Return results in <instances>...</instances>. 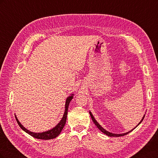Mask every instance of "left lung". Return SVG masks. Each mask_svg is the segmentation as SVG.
I'll list each match as a JSON object with an SVG mask.
<instances>
[{
    "label": "left lung",
    "instance_id": "8db88e82",
    "mask_svg": "<svg viewBox=\"0 0 158 158\" xmlns=\"http://www.w3.org/2000/svg\"><path fill=\"white\" fill-rule=\"evenodd\" d=\"M89 114H90V116H91V118H92V121H93V122L94 123V124L95 125L97 126V127L99 129L100 131H101L102 132H103L105 135H107V136H117V137H118V136H125V135H127V134H128L129 132H131L132 131H133L134 129H135L138 125H139L140 124L142 123V121H143V119H144V117H145V115L143 117V118H142V119L141 120V121L139 123V124H138V125L135 128H133L132 131H129V132H126V133H124V134H121V135H117V134H113V133H111V132H108V131H107L106 130H105V129L103 128H102L101 126H100L99 125V123L95 121V119L94 118V116L92 115V113L91 112H89Z\"/></svg>",
    "mask_w": 158,
    "mask_h": 158
}]
</instances>
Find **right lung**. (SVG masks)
I'll list each match as a JSON object with an SVG mask.
<instances>
[{
    "label": "right lung",
    "instance_id": "1",
    "mask_svg": "<svg viewBox=\"0 0 158 158\" xmlns=\"http://www.w3.org/2000/svg\"><path fill=\"white\" fill-rule=\"evenodd\" d=\"M73 95H72L71 96H69V98H67V99H66V105H65V111L64 113L63 117V118H62V120L60 121V123L58 124V125H57L55 127H54L53 128H52L51 130L41 132V133H34V132H30L28 130H27L26 128H25L21 125V123L18 120L16 116H15L18 125L20 126V127L22 129L23 131H24L26 132L29 134V135H31V136L34 137L35 138H37V139H41V140L53 139V138H56L57 136L59 135V134L60 133V132L62 131V130H63V128H64V127L65 125V123L66 122V118H67L69 106V103L72 100V99H73Z\"/></svg>",
    "mask_w": 158,
    "mask_h": 158
}]
</instances>
